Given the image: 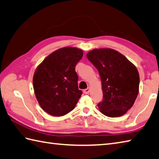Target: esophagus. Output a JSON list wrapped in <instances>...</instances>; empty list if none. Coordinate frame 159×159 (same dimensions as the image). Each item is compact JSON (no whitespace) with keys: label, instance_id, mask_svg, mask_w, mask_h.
I'll return each mask as SVG.
<instances>
[{"label":"esophagus","instance_id":"obj_1","mask_svg":"<svg viewBox=\"0 0 159 159\" xmlns=\"http://www.w3.org/2000/svg\"><path fill=\"white\" fill-rule=\"evenodd\" d=\"M89 92H90V89L88 87L87 89H84V93L85 94H88V93H89Z\"/></svg>","mask_w":159,"mask_h":159}]
</instances>
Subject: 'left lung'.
I'll use <instances>...</instances> for the list:
<instances>
[{"instance_id": "obj_1", "label": "left lung", "mask_w": 159, "mask_h": 159, "mask_svg": "<svg viewBox=\"0 0 159 159\" xmlns=\"http://www.w3.org/2000/svg\"><path fill=\"white\" fill-rule=\"evenodd\" d=\"M86 57L100 76L103 100L98 107L101 113L111 118L124 115L139 94L140 77L136 67L111 48L94 49Z\"/></svg>"}]
</instances>
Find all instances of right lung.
<instances>
[{
  "label": "right lung",
  "instance_id": "1",
  "mask_svg": "<svg viewBox=\"0 0 159 159\" xmlns=\"http://www.w3.org/2000/svg\"><path fill=\"white\" fill-rule=\"evenodd\" d=\"M83 50L64 47L46 57L33 76V87L40 107L54 116H62L73 110L82 92L77 86L75 66Z\"/></svg>",
  "mask_w": 159,
  "mask_h": 159
}]
</instances>
